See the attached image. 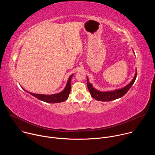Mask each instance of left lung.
<instances>
[{"label":"left lung","mask_w":155,"mask_h":155,"mask_svg":"<svg viewBox=\"0 0 155 155\" xmlns=\"http://www.w3.org/2000/svg\"><path fill=\"white\" fill-rule=\"evenodd\" d=\"M137 77V72L135 74L134 78L131 81L130 83H129L127 86L125 87L121 88L120 90H117L112 91H107V92H101L98 90H96V89L93 87L92 84L88 82V80H87V86L88 90L90 91L91 96L95 99L97 101H110L115 100L117 99L123 97L124 95H125L127 92L129 91V90L130 88V87L134 84L136 79Z\"/></svg>","instance_id":"1"}]
</instances>
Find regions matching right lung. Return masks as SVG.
<instances>
[{
    "label": "right lung",
    "mask_w": 155,
    "mask_h": 155,
    "mask_svg": "<svg viewBox=\"0 0 155 155\" xmlns=\"http://www.w3.org/2000/svg\"><path fill=\"white\" fill-rule=\"evenodd\" d=\"M73 75H71L70 77L69 78L67 84H66L65 87L64 88V90L58 94H51V95H45V94H34L31 92H29L26 90H25L26 92L31 94L32 96H34L37 99L42 101L43 102H48V103H59V102H62L65 101L67 100L69 97V95L71 92V78L72 77Z\"/></svg>",
    "instance_id": "obj_1"
}]
</instances>
